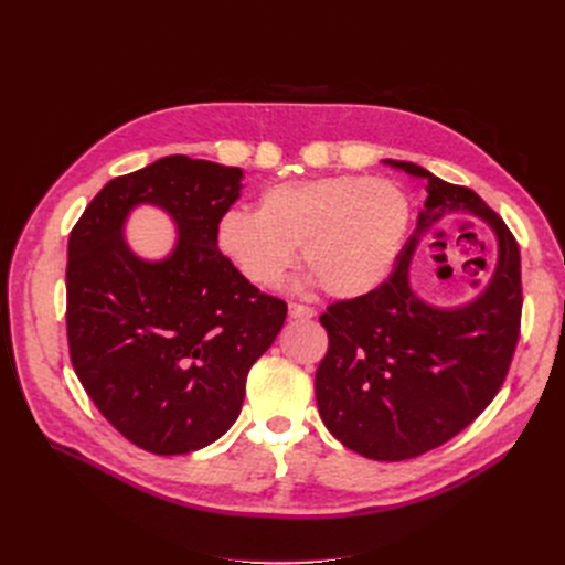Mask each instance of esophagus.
Wrapping results in <instances>:
<instances>
[{"label": "esophagus", "instance_id": "esophagus-1", "mask_svg": "<svg viewBox=\"0 0 565 565\" xmlns=\"http://www.w3.org/2000/svg\"><path fill=\"white\" fill-rule=\"evenodd\" d=\"M316 316V309L313 306H306V303H299V301H292L289 303V318H299V320H309Z\"/></svg>", "mask_w": 565, "mask_h": 565}]
</instances>
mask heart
<instances>
[{"label": "heart", "mask_w": 565, "mask_h": 565, "mask_svg": "<svg viewBox=\"0 0 565 565\" xmlns=\"http://www.w3.org/2000/svg\"><path fill=\"white\" fill-rule=\"evenodd\" d=\"M409 200L380 177H324L273 185L259 212L231 210L218 221L221 252L243 276L278 285L301 245V266L330 297H358L384 282L403 249Z\"/></svg>", "instance_id": "heart-1"}]
</instances>
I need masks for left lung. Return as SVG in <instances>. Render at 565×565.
<instances>
[{"label":"left lung","mask_w":565,"mask_h":565,"mask_svg":"<svg viewBox=\"0 0 565 565\" xmlns=\"http://www.w3.org/2000/svg\"><path fill=\"white\" fill-rule=\"evenodd\" d=\"M391 164L426 179L429 198L388 278L320 316L330 344L316 372L318 413L330 434L380 461L429 452L483 413L509 374L523 309L521 252L502 216L467 185L413 162ZM448 211L483 215L499 235L501 259L481 298L440 312L412 295L406 268L418 237Z\"/></svg>","instance_id":"obj_1"}]
</instances>
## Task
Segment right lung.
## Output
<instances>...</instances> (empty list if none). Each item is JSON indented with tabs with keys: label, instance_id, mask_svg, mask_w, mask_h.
<instances>
[{
	"label": "right lung",
	"instance_id": "right-lung-1",
	"mask_svg": "<svg viewBox=\"0 0 565 565\" xmlns=\"http://www.w3.org/2000/svg\"><path fill=\"white\" fill-rule=\"evenodd\" d=\"M243 169L169 156L115 177L67 241L65 328L77 380L115 429L156 455H185L241 415L247 374L278 337L287 303L221 254L216 228ZM167 209L175 254L150 265L121 241L134 203Z\"/></svg>",
	"mask_w": 565,
	"mask_h": 565
}]
</instances>
